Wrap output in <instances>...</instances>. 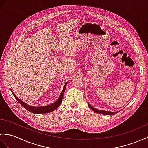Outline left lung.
I'll return each instance as SVG.
<instances>
[{
    "label": "left lung",
    "instance_id": "1",
    "mask_svg": "<svg viewBox=\"0 0 148 148\" xmlns=\"http://www.w3.org/2000/svg\"><path fill=\"white\" fill-rule=\"evenodd\" d=\"M88 106H89L90 108L93 110V111H94L95 112L99 113V114H105V115H114V114H116V112H109V111H101V110L95 109V108H94L93 106H91L90 103H88Z\"/></svg>",
    "mask_w": 148,
    "mask_h": 148
}]
</instances>
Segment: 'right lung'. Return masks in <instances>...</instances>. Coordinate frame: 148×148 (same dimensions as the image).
<instances>
[{"mask_svg": "<svg viewBox=\"0 0 148 148\" xmlns=\"http://www.w3.org/2000/svg\"><path fill=\"white\" fill-rule=\"evenodd\" d=\"M67 83H66L64 85V89H63L62 92L60 93V95L59 98L58 100H56V102L54 103H53L52 104H50L49 106H43V107H33V106H30L29 105L26 104L25 103L23 102L22 100H21L20 99H18V97L15 95V94L14 92L11 90V92L13 94V95L16 99L18 102L20 103V104L24 108H25L27 111H29L30 112L34 113V114H41V113H48L52 112L55 110L61 104V103L62 102V99H63V97H64V93L66 88V86H67Z\"/></svg>", "mask_w": 148, "mask_h": 148, "instance_id": "add662e5", "label": "right lung"}]
</instances>
